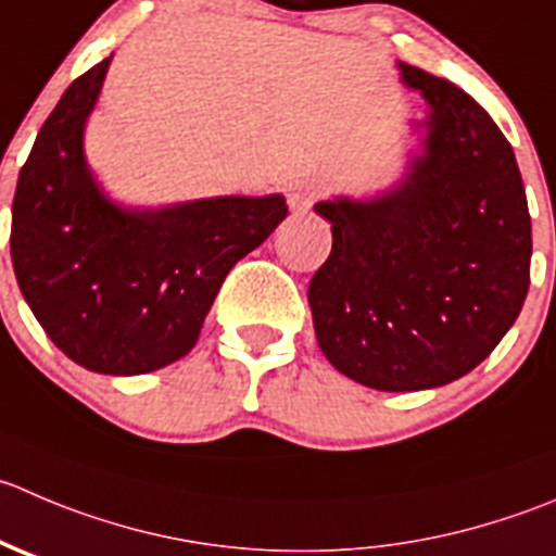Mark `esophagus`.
Masks as SVG:
<instances>
[{
	"label": "esophagus",
	"instance_id": "34e87169",
	"mask_svg": "<svg viewBox=\"0 0 556 556\" xmlns=\"http://www.w3.org/2000/svg\"><path fill=\"white\" fill-rule=\"evenodd\" d=\"M323 190H326V185H323V181H317V179L299 181V185H293L288 190L290 208H295V212H306V208H309L312 203H315L317 198L323 195Z\"/></svg>",
	"mask_w": 556,
	"mask_h": 556
}]
</instances>
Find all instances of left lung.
Instances as JSON below:
<instances>
[{"label": "left lung", "instance_id": "1", "mask_svg": "<svg viewBox=\"0 0 556 556\" xmlns=\"http://www.w3.org/2000/svg\"><path fill=\"white\" fill-rule=\"evenodd\" d=\"M429 102L424 154L388 195L320 201L331 255L309 282L315 337L377 391L459 380L500 344L530 288L532 225L508 138L459 86L399 62Z\"/></svg>", "mask_w": 556, "mask_h": 556}]
</instances>
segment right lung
<instances>
[{
	"label": "right lung",
	"instance_id": "1",
	"mask_svg": "<svg viewBox=\"0 0 556 556\" xmlns=\"http://www.w3.org/2000/svg\"><path fill=\"white\" fill-rule=\"evenodd\" d=\"M111 59L75 78L18 174L10 257L26 304L67 358L143 375L192 350L230 268L288 217L282 195L118 208L84 160Z\"/></svg>",
	"mask_w": 556,
	"mask_h": 556
}]
</instances>
